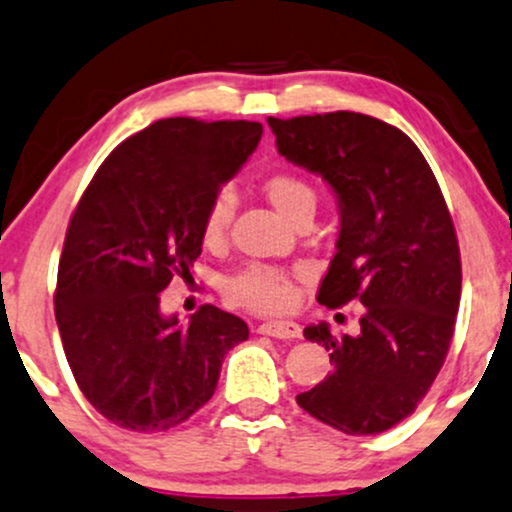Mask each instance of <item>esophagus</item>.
Here are the masks:
<instances>
[{"label": "esophagus", "instance_id": "esophagus-1", "mask_svg": "<svg viewBox=\"0 0 512 512\" xmlns=\"http://www.w3.org/2000/svg\"><path fill=\"white\" fill-rule=\"evenodd\" d=\"M258 332L266 334V337L275 339H299L301 327L292 323V320H270V323L258 325Z\"/></svg>", "mask_w": 512, "mask_h": 512}]
</instances>
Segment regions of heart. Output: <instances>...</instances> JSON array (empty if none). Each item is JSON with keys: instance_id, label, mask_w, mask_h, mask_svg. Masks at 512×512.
<instances>
[{"instance_id": "1", "label": "heart", "mask_w": 512, "mask_h": 512, "mask_svg": "<svg viewBox=\"0 0 512 512\" xmlns=\"http://www.w3.org/2000/svg\"><path fill=\"white\" fill-rule=\"evenodd\" d=\"M263 194L270 204L287 220H294L304 213H313L315 189L304 178L294 173H273L263 180ZM235 213V197L227 189H220L208 201L204 220H201V239L206 246H218L227 235V227ZM223 294L235 306L249 308L256 313H277L294 304V280L287 270L251 263L223 282Z\"/></svg>"}]
</instances>
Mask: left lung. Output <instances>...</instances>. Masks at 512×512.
<instances>
[{"mask_svg": "<svg viewBox=\"0 0 512 512\" xmlns=\"http://www.w3.org/2000/svg\"><path fill=\"white\" fill-rule=\"evenodd\" d=\"M268 125L277 151L339 201L337 254L318 301L365 306L356 337L306 327L332 372L296 403L344 434H380L418 408L449 353L463 282L451 213L430 163L394 125L353 111Z\"/></svg>", "mask_w": 512, "mask_h": 512, "instance_id": "1", "label": "left lung"}]
</instances>
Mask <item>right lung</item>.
Masks as SVG:
<instances>
[{"instance_id":"add662e5","label":"right lung","mask_w":512,"mask_h":512,"mask_svg":"<svg viewBox=\"0 0 512 512\" xmlns=\"http://www.w3.org/2000/svg\"><path fill=\"white\" fill-rule=\"evenodd\" d=\"M261 123L163 118L118 144L68 223L54 313L75 382L106 420L166 432L216 391L237 315L206 304L187 327L159 294L201 254V220L254 154Z\"/></svg>"}]
</instances>
